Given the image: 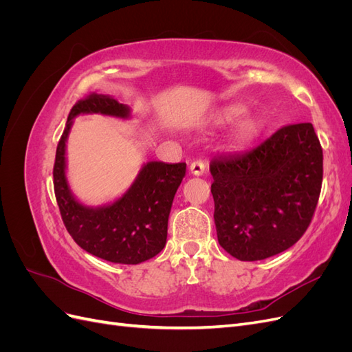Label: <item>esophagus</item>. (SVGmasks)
I'll use <instances>...</instances> for the list:
<instances>
[{"mask_svg": "<svg viewBox=\"0 0 352 352\" xmlns=\"http://www.w3.org/2000/svg\"><path fill=\"white\" fill-rule=\"evenodd\" d=\"M189 172L194 176H202L206 172V163L201 162V160H197V162L189 166Z\"/></svg>", "mask_w": 352, "mask_h": 352, "instance_id": "34e87169", "label": "esophagus"}]
</instances>
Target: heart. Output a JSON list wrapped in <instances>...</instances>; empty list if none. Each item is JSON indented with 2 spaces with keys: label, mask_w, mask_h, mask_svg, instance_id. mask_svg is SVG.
I'll return each instance as SVG.
<instances>
[{
  "label": "heart",
  "mask_w": 352,
  "mask_h": 352,
  "mask_svg": "<svg viewBox=\"0 0 352 352\" xmlns=\"http://www.w3.org/2000/svg\"><path fill=\"white\" fill-rule=\"evenodd\" d=\"M245 111H247V109H245L243 105L230 104V105H226V107H221L220 110H217L214 114L211 116L210 120L212 124H216V126H225V124L233 123L236 119H239L242 114H245ZM258 127H260V124H258L257 119H254V117H245V119H242L238 123L235 133L233 135H235L236 141H247L258 132Z\"/></svg>",
  "instance_id": "heart-1"
}]
</instances>
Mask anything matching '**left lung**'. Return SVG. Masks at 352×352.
Instances as JSON below:
<instances>
[{
  "instance_id": "8db88e82",
  "label": "left lung",
  "mask_w": 352,
  "mask_h": 352,
  "mask_svg": "<svg viewBox=\"0 0 352 352\" xmlns=\"http://www.w3.org/2000/svg\"><path fill=\"white\" fill-rule=\"evenodd\" d=\"M210 172L220 247L257 261L291 248L310 226L323 151L311 123L287 124L250 151L214 157Z\"/></svg>"
}]
</instances>
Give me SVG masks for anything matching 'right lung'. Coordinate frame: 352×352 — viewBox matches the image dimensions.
Masks as SVG:
<instances>
[{"label": "right lung", "mask_w": 352, "mask_h": 352, "mask_svg": "<svg viewBox=\"0 0 352 352\" xmlns=\"http://www.w3.org/2000/svg\"><path fill=\"white\" fill-rule=\"evenodd\" d=\"M80 114L129 119L131 109L109 95L92 94L70 110L52 172L65 226L82 250L105 261L140 264L150 260L166 245L168 214L186 164L148 162L120 198L105 206H85L73 195L66 177V142L73 119Z\"/></svg>", "instance_id": "add662e5"}]
</instances>
